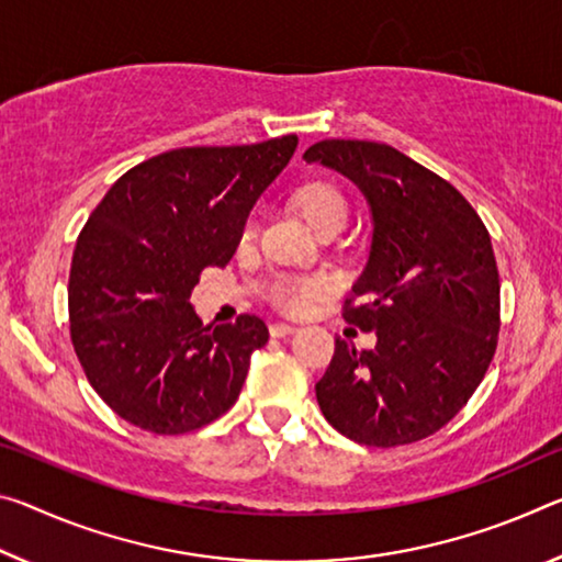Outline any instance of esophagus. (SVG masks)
<instances>
[{
    "instance_id": "esophagus-1",
    "label": "esophagus",
    "mask_w": 562,
    "mask_h": 562,
    "mask_svg": "<svg viewBox=\"0 0 562 562\" xmlns=\"http://www.w3.org/2000/svg\"><path fill=\"white\" fill-rule=\"evenodd\" d=\"M295 329H297V327H292V325L274 323V325H270V335H272V337H288V335L295 333Z\"/></svg>"
}]
</instances>
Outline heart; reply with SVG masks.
<instances>
[{
	"label": "heart",
	"mask_w": 562,
	"mask_h": 562,
	"mask_svg": "<svg viewBox=\"0 0 562 562\" xmlns=\"http://www.w3.org/2000/svg\"><path fill=\"white\" fill-rule=\"evenodd\" d=\"M292 207H295L315 233H325L329 227L342 229L350 207H347L345 192L335 182L323 180H307L292 190ZM252 235V222H247L243 229V237L247 239ZM329 284L323 278H282L270 288L272 305L290 315H302L313 307V302L325 297Z\"/></svg>",
	"instance_id": "1"
}]
</instances>
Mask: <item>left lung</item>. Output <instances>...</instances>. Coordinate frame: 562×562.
<instances>
[{"mask_svg":"<svg viewBox=\"0 0 562 562\" xmlns=\"http://www.w3.org/2000/svg\"><path fill=\"white\" fill-rule=\"evenodd\" d=\"M302 157L352 180L372 212L370 257L342 317L378 345L337 337L319 409L360 445L423 440L465 407L495 355L501 278L487 229L456 187L390 145L323 139Z\"/></svg>","mask_w":562,"mask_h":562,"instance_id":"8db88e82","label":"left lung"}]
</instances>
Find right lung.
<instances>
[{"label":"right lung","mask_w":562,"mask_h":562,"mask_svg":"<svg viewBox=\"0 0 562 562\" xmlns=\"http://www.w3.org/2000/svg\"><path fill=\"white\" fill-rule=\"evenodd\" d=\"M297 135L180 147L124 172L77 237L69 335L89 385L124 420L182 435L235 405L267 325H202L204 267H225L249 210L295 155Z\"/></svg>","instance_id":"obj_1"}]
</instances>
